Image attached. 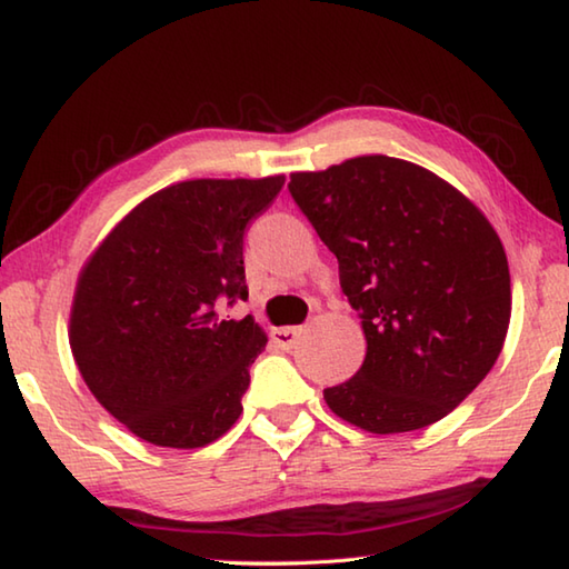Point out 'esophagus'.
Here are the masks:
<instances>
[{"label": "esophagus", "mask_w": 569, "mask_h": 569, "mask_svg": "<svg viewBox=\"0 0 569 569\" xmlns=\"http://www.w3.org/2000/svg\"><path fill=\"white\" fill-rule=\"evenodd\" d=\"M301 331L303 329H298V326H286V329H273L271 339H273V343L278 346V349L288 351V349H293V346L298 343V339H301Z\"/></svg>", "instance_id": "34e87169"}]
</instances>
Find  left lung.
<instances>
[{
  "mask_svg": "<svg viewBox=\"0 0 569 569\" xmlns=\"http://www.w3.org/2000/svg\"><path fill=\"white\" fill-rule=\"evenodd\" d=\"M288 192L339 261L366 333L361 369L323 389L329 409L373 435L445 419L507 336L512 288L495 228L435 172L387 156L293 172Z\"/></svg>",
  "mask_w": 569,
  "mask_h": 569,
  "instance_id": "obj_1",
  "label": "left lung"
}]
</instances>
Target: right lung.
I'll list each match as a JSON object with an SVG mask.
<instances>
[{"label": "right lung", "instance_id": "obj_1", "mask_svg": "<svg viewBox=\"0 0 569 569\" xmlns=\"http://www.w3.org/2000/svg\"><path fill=\"white\" fill-rule=\"evenodd\" d=\"M283 188L186 180L156 192L102 240L77 281L70 346L90 391L134 437L196 449L243 411L266 333L220 308L248 298L243 236Z\"/></svg>", "mask_w": 569, "mask_h": 569}]
</instances>
